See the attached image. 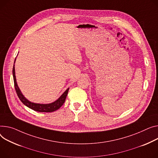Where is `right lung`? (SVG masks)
Masks as SVG:
<instances>
[{"instance_id":"right-lung-1","label":"right lung","mask_w":158,"mask_h":158,"mask_svg":"<svg viewBox=\"0 0 158 158\" xmlns=\"http://www.w3.org/2000/svg\"><path fill=\"white\" fill-rule=\"evenodd\" d=\"M16 60V59H15ZM13 79H14V84H15V88L17 93V95L19 100L22 101V102L27 107H29L30 109H32L35 111L37 112H54L58 109H60L62 106L63 104L64 103L66 97L67 96V94L69 92V88H68L64 93H63L61 97L56 100L55 102L48 103V104H40V103H35L31 102L29 100H28L23 95V94L21 92L18 86L17 82H16V76H15V65L13 68Z\"/></svg>"}]
</instances>
